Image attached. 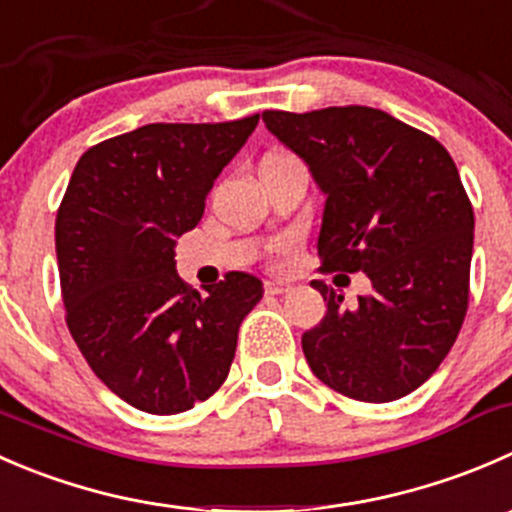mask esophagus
Segmentation results:
<instances>
[{
	"mask_svg": "<svg viewBox=\"0 0 512 512\" xmlns=\"http://www.w3.org/2000/svg\"><path fill=\"white\" fill-rule=\"evenodd\" d=\"M291 291V283L286 281H266V293L268 296H281V293Z\"/></svg>",
	"mask_w": 512,
	"mask_h": 512,
	"instance_id": "esophagus-1",
	"label": "esophagus"
}]
</instances>
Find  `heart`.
I'll return each mask as SVG.
<instances>
[{"label": "heart", "instance_id": "heart-1", "mask_svg": "<svg viewBox=\"0 0 512 512\" xmlns=\"http://www.w3.org/2000/svg\"><path fill=\"white\" fill-rule=\"evenodd\" d=\"M268 159H271V156H268Z\"/></svg>", "mask_w": 512, "mask_h": 512}]
</instances>
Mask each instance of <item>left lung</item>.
<instances>
[{
    "label": "left lung",
    "instance_id": "obj_1",
    "mask_svg": "<svg viewBox=\"0 0 512 512\" xmlns=\"http://www.w3.org/2000/svg\"><path fill=\"white\" fill-rule=\"evenodd\" d=\"M263 121L326 196L323 268L371 278L353 308L311 283L328 311L301 338L308 366L356 401L408 396L438 371L468 311L475 221L453 159L371 106L263 111Z\"/></svg>",
    "mask_w": 512,
    "mask_h": 512
}]
</instances>
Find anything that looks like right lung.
Masks as SVG:
<instances>
[{
  "label": "right lung",
  "instance_id": "obj_1",
  "mask_svg": "<svg viewBox=\"0 0 512 512\" xmlns=\"http://www.w3.org/2000/svg\"><path fill=\"white\" fill-rule=\"evenodd\" d=\"M146 124L84 151L57 214L67 326L111 393L154 416L189 411L229 376L239 326L261 301L251 273L206 293L176 273V239L204 216L206 196L256 129Z\"/></svg>",
  "mask_w": 512,
  "mask_h": 512
}]
</instances>
